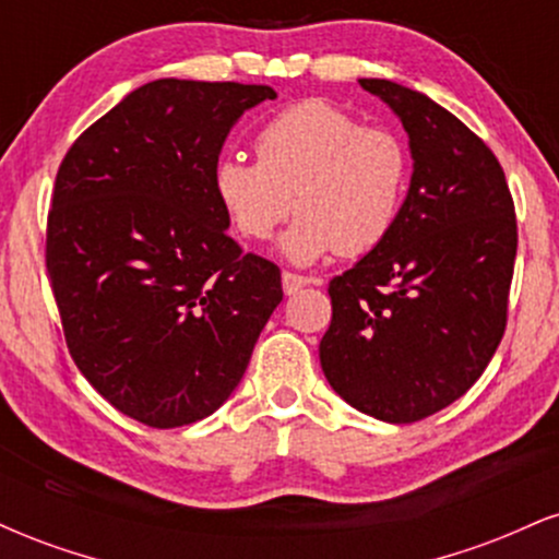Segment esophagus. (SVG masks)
Instances as JSON below:
<instances>
[{
  "label": "esophagus",
  "instance_id": "obj_1",
  "mask_svg": "<svg viewBox=\"0 0 559 559\" xmlns=\"http://www.w3.org/2000/svg\"><path fill=\"white\" fill-rule=\"evenodd\" d=\"M281 281H284V292L286 294H297L301 286L312 284V278H307V275H299V273H292V271H284Z\"/></svg>",
  "mask_w": 559,
  "mask_h": 559
}]
</instances>
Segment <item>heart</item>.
Here are the masks:
<instances>
[{
	"mask_svg": "<svg viewBox=\"0 0 559 559\" xmlns=\"http://www.w3.org/2000/svg\"><path fill=\"white\" fill-rule=\"evenodd\" d=\"M254 155L258 163L217 159L215 199L249 241H267L297 210L281 241L288 260L316 262L331 252L360 258L400 221L407 146L389 128L362 126L331 102L307 99L273 115L254 136Z\"/></svg>",
	"mask_w": 559,
	"mask_h": 559,
	"instance_id": "obj_1",
	"label": "heart"
}]
</instances>
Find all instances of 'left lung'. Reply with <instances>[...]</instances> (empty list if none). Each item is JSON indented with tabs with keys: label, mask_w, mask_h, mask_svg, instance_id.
Returning a JSON list of instances; mask_svg holds the SVG:
<instances>
[{
	"label": "left lung",
	"mask_w": 559,
	"mask_h": 559,
	"mask_svg": "<svg viewBox=\"0 0 559 559\" xmlns=\"http://www.w3.org/2000/svg\"><path fill=\"white\" fill-rule=\"evenodd\" d=\"M360 86L400 115L415 170L386 241L329 284L320 365L355 409L415 423L460 400L502 342L515 204L499 159L463 120L394 81Z\"/></svg>",
	"instance_id": "1"
}]
</instances>
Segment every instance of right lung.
I'll return each instance as SVG.
<instances>
[{"label":"right lung","instance_id":"add662e5","mask_svg":"<svg viewBox=\"0 0 559 559\" xmlns=\"http://www.w3.org/2000/svg\"><path fill=\"white\" fill-rule=\"evenodd\" d=\"M265 99L254 83H144L57 170L47 273L70 357L144 426L213 415L284 299L278 265L230 239L213 191L230 126Z\"/></svg>","mask_w":559,"mask_h":559}]
</instances>
